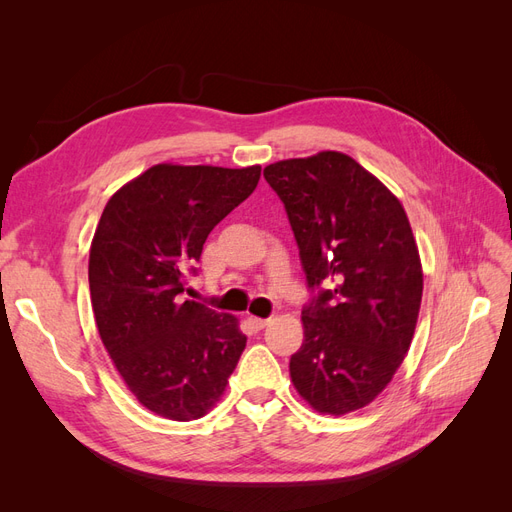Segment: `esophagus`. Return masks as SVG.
<instances>
[{"label": "esophagus", "instance_id": "1", "mask_svg": "<svg viewBox=\"0 0 512 512\" xmlns=\"http://www.w3.org/2000/svg\"><path fill=\"white\" fill-rule=\"evenodd\" d=\"M267 322H269V318H258V316H250V324H252V329H256V331L265 329V327H267Z\"/></svg>", "mask_w": 512, "mask_h": 512}]
</instances>
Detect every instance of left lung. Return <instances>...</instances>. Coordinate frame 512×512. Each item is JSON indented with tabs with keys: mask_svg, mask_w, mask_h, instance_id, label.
I'll return each instance as SVG.
<instances>
[{
	"mask_svg": "<svg viewBox=\"0 0 512 512\" xmlns=\"http://www.w3.org/2000/svg\"><path fill=\"white\" fill-rule=\"evenodd\" d=\"M265 179L288 213L314 299L294 389L322 414L371 404L412 344L423 269L408 215L382 181L346 153L269 164Z\"/></svg>",
	"mask_w": 512,
	"mask_h": 512,
	"instance_id": "8db88e82",
	"label": "left lung"
}]
</instances>
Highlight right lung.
<instances>
[{"label":"right lung","instance_id":"obj_1","mask_svg":"<svg viewBox=\"0 0 512 512\" xmlns=\"http://www.w3.org/2000/svg\"><path fill=\"white\" fill-rule=\"evenodd\" d=\"M260 166L158 164L117 190L89 252L102 344L141 404L194 421L220 401L247 337L230 314L181 297L209 232L250 196Z\"/></svg>","mask_w":512,"mask_h":512}]
</instances>
